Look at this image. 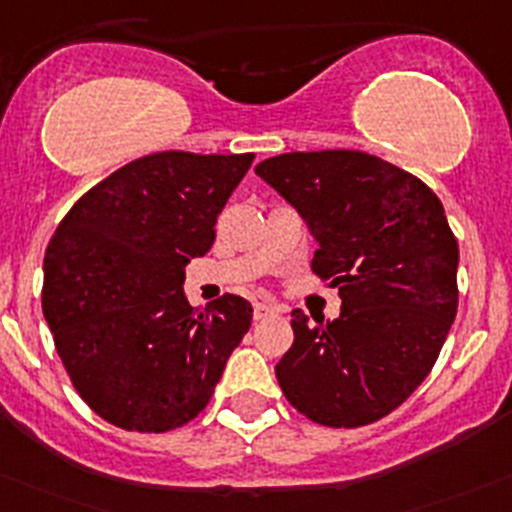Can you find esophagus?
Masks as SVG:
<instances>
[{
  "instance_id": "esophagus-1",
  "label": "esophagus",
  "mask_w": 512,
  "mask_h": 512,
  "mask_svg": "<svg viewBox=\"0 0 512 512\" xmlns=\"http://www.w3.org/2000/svg\"><path fill=\"white\" fill-rule=\"evenodd\" d=\"M279 314V306L276 304H266V301H259V304H253V319L256 321H264L269 316Z\"/></svg>"
}]
</instances>
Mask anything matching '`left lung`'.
Segmentation results:
<instances>
[{
	"instance_id": "8db88e82",
	"label": "left lung",
	"mask_w": 512,
	"mask_h": 512,
	"mask_svg": "<svg viewBox=\"0 0 512 512\" xmlns=\"http://www.w3.org/2000/svg\"><path fill=\"white\" fill-rule=\"evenodd\" d=\"M256 173L299 211L342 314L291 311L294 344L276 364L291 407L326 427L397 410L435 367L457 314V238L440 198L407 170L362 153H284Z\"/></svg>"
}]
</instances>
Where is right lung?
Masks as SVG:
<instances>
[{
	"mask_svg": "<svg viewBox=\"0 0 512 512\" xmlns=\"http://www.w3.org/2000/svg\"><path fill=\"white\" fill-rule=\"evenodd\" d=\"M253 153L165 150L85 193L45 253L42 311L77 394L130 432L183 427L208 405L253 309L183 294L186 264L216 241V218Z\"/></svg>",
	"mask_w": 512,
	"mask_h": 512,
	"instance_id": "right-lung-1",
	"label": "right lung"
}]
</instances>
